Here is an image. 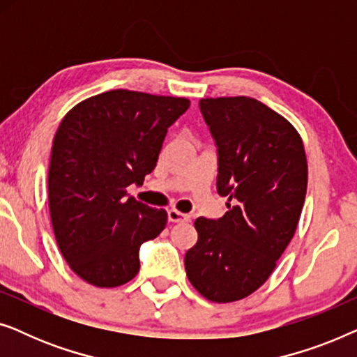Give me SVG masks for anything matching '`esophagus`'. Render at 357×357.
I'll return each instance as SVG.
<instances>
[{"mask_svg": "<svg viewBox=\"0 0 357 357\" xmlns=\"http://www.w3.org/2000/svg\"><path fill=\"white\" fill-rule=\"evenodd\" d=\"M167 218H169L170 222H187L190 219L188 214L180 213V211H177V209H169Z\"/></svg>", "mask_w": 357, "mask_h": 357, "instance_id": "esophagus-1", "label": "esophagus"}]
</instances>
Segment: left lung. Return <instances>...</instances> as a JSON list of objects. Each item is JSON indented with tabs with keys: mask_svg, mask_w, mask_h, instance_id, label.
<instances>
[{
	"mask_svg": "<svg viewBox=\"0 0 357 357\" xmlns=\"http://www.w3.org/2000/svg\"><path fill=\"white\" fill-rule=\"evenodd\" d=\"M218 148L222 218H198V242L185 255L190 282L213 302L255 292L294 236L307 192L304 144L284 116L252 97L202 99Z\"/></svg>",
	"mask_w": 357,
	"mask_h": 357,
	"instance_id": "obj_1",
	"label": "left lung"
}]
</instances>
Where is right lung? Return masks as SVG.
<instances>
[{
	"instance_id": "1",
	"label": "right lung",
	"mask_w": 357,
	"mask_h": 357,
	"mask_svg": "<svg viewBox=\"0 0 357 357\" xmlns=\"http://www.w3.org/2000/svg\"><path fill=\"white\" fill-rule=\"evenodd\" d=\"M183 97L115 89L68 112L53 138L48 204L56 243L81 280L125 284L139 271L141 243L167 224L164 209L128 197L158 162L170 125L188 110Z\"/></svg>"
}]
</instances>
